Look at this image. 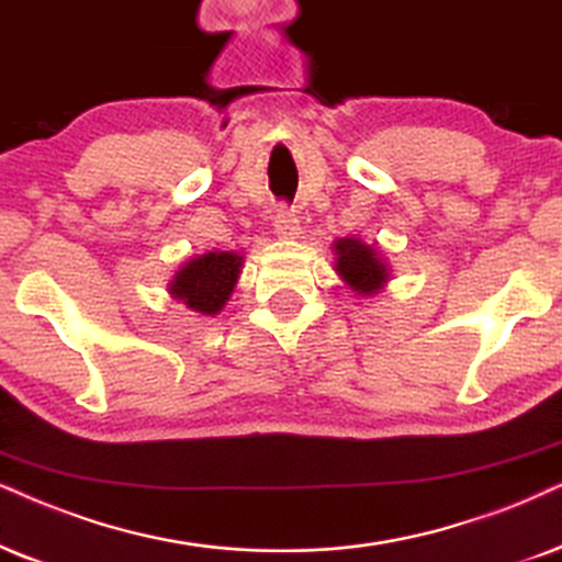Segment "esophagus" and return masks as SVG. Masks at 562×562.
<instances>
[{
	"instance_id": "34e87169",
	"label": "esophagus",
	"mask_w": 562,
	"mask_h": 562,
	"mask_svg": "<svg viewBox=\"0 0 562 562\" xmlns=\"http://www.w3.org/2000/svg\"><path fill=\"white\" fill-rule=\"evenodd\" d=\"M274 233L280 238H297V236H301V220L295 217L293 210L282 207V204H280V210L274 212Z\"/></svg>"
}]
</instances>
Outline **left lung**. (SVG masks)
<instances>
[{
    "label": "left lung",
    "instance_id": "8db88e82",
    "mask_svg": "<svg viewBox=\"0 0 562 562\" xmlns=\"http://www.w3.org/2000/svg\"><path fill=\"white\" fill-rule=\"evenodd\" d=\"M334 251H337V272L355 293L371 295L383 288L389 277L386 265L371 246H366L360 238H339Z\"/></svg>",
    "mask_w": 562,
    "mask_h": 562
}]
</instances>
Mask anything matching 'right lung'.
Segmentation results:
<instances>
[{
    "label": "right lung",
    "instance_id": "add662e5",
    "mask_svg": "<svg viewBox=\"0 0 562 562\" xmlns=\"http://www.w3.org/2000/svg\"><path fill=\"white\" fill-rule=\"evenodd\" d=\"M240 257L231 251H212L191 259L170 282V293L189 305L191 311L210 316L217 314L236 288Z\"/></svg>",
    "mask_w": 562,
    "mask_h": 562
}]
</instances>
